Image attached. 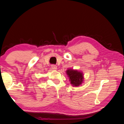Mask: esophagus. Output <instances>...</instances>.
Masks as SVG:
<instances>
[{"label":"esophagus","mask_w":124,"mask_h":124,"mask_svg":"<svg viewBox=\"0 0 124 124\" xmlns=\"http://www.w3.org/2000/svg\"><path fill=\"white\" fill-rule=\"evenodd\" d=\"M51 68H52V69H53V70H56L57 69V66H56V65H52Z\"/></svg>","instance_id":"esophagus-1"}]
</instances>
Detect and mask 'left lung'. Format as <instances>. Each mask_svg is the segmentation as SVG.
<instances>
[{
  "label": "left lung",
  "mask_w": 124,
  "mask_h": 124,
  "mask_svg": "<svg viewBox=\"0 0 124 124\" xmlns=\"http://www.w3.org/2000/svg\"><path fill=\"white\" fill-rule=\"evenodd\" d=\"M67 73L69 76L71 84L73 86H79L83 81V73L77 70H68Z\"/></svg>",
  "instance_id": "left-lung-1"
}]
</instances>
